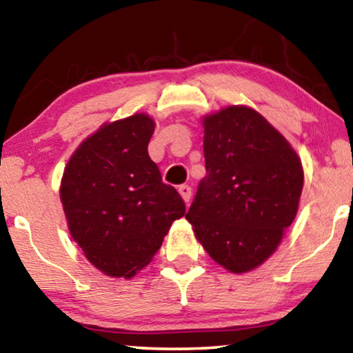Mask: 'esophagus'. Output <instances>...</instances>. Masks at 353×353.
<instances>
[{
	"label": "esophagus",
	"mask_w": 353,
	"mask_h": 353,
	"mask_svg": "<svg viewBox=\"0 0 353 353\" xmlns=\"http://www.w3.org/2000/svg\"><path fill=\"white\" fill-rule=\"evenodd\" d=\"M179 194H181V197L184 199V202L185 203H189L190 202V197H192V189H190V185H181L179 187Z\"/></svg>",
	"instance_id": "1"
}]
</instances>
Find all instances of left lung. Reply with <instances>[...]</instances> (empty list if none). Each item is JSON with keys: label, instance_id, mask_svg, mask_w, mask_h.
I'll return each mask as SVG.
<instances>
[{"label": "left lung", "instance_id": "obj_1", "mask_svg": "<svg viewBox=\"0 0 353 353\" xmlns=\"http://www.w3.org/2000/svg\"><path fill=\"white\" fill-rule=\"evenodd\" d=\"M207 176L185 218L213 261L233 274L265 262L298 212L303 166L282 133L246 105L203 119Z\"/></svg>", "mask_w": 353, "mask_h": 353}]
</instances>
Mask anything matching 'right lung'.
<instances>
[{
    "label": "right lung",
    "mask_w": 353,
    "mask_h": 353,
    "mask_svg": "<svg viewBox=\"0 0 353 353\" xmlns=\"http://www.w3.org/2000/svg\"><path fill=\"white\" fill-rule=\"evenodd\" d=\"M146 114L105 123L66 164L60 199L71 238L96 269L130 279L148 265L185 205L148 154Z\"/></svg>",
    "instance_id": "add662e5"
}]
</instances>
